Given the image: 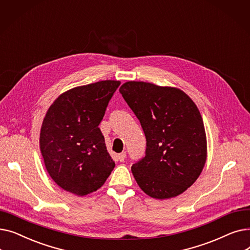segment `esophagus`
<instances>
[{
  "mask_svg": "<svg viewBox=\"0 0 250 250\" xmlns=\"http://www.w3.org/2000/svg\"><path fill=\"white\" fill-rule=\"evenodd\" d=\"M125 157H126L125 152H123V153H121V154H118V155H117V159L120 160L121 162H124V161H125Z\"/></svg>",
  "mask_w": 250,
  "mask_h": 250,
  "instance_id": "esophagus-1",
  "label": "esophagus"
}]
</instances>
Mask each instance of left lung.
Instances as JSON below:
<instances>
[{"label": "left lung", "mask_w": 250, "mask_h": 250, "mask_svg": "<svg viewBox=\"0 0 250 250\" xmlns=\"http://www.w3.org/2000/svg\"><path fill=\"white\" fill-rule=\"evenodd\" d=\"M120 92L147 141L145 157L132 166L138 186L157 200L185 192L201 175L208 154L205 125L195 103L178 88L142 81L125 82Z\"/></svg>", "instance_id": "left-lung-1"}]
</instances>
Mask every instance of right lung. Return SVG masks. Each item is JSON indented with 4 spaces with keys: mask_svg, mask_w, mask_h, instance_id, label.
I'll return each instance as SVG.
<instances>
[{
    "mask_svg": "<svg viewBox=\"0 0 250 250\" xmlns=\"http://www.w3.org/2000/svg\"><path fill=\"white\" fill-rule=\"evenodd\" d=\"M120 84L104 80L72 88L47 109L39 148L47 173L63 190L79 196L96 191L114 168L98 125Z\"/></svg>",
    "mask_w": 250,
    "mask_h": 250,
    "instance_id": "add662e5",
    "label": "right lung"
}]
</instances>
